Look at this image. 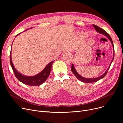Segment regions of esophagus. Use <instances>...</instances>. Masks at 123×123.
<instances>
[{"label": "esophagus", "instance_id": "34e87169", "mask_svg": "<svg viewBox=\"0 0 123 123\" xmlns=\"http://www.w3.org/2000/svg\"><path fill=\"white\" fill-rule=\"evenodd\" d=\"M63 55H68L70 54V51L68 50H65V51H64V52H63Z\"/></svg>", "mask_w": 123, "mask_h": 123}]
</instances>
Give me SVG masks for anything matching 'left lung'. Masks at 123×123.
Returning <instances> with one entry per match:
<instances>
[{"label": "left lung", "instance_id": "8db88e82", "mask_svg": "<svg viewBox=\"0 0 123 123\" xmlns=\"http://www.w3.org/2000/svg\"><path fill=\"white\" fill-rule=\"evenodd\" d=\"M93 26L95 28V30H96V31L97 32H99V33L100 34H102L103 35H105L106 37H107L109 40L111 41L112 44V46H113V59L110 63V65L109 66V67L108 68L107 70H106V71L103 74V75H102L101 76H99V77H96V78H85V77H82V76H81L79 74H78V73L77 72V71L76 70L75 68V67L74 66V64H72V67H71V71L72 72H73V73L74 74V75L76 76V78L78 79L79 80L83 82H84V83H93V82H97V81L102 79L103 78H104V77L105 76V75L107 74V72L108 71L110 68V67L111 64L114 60V44H113V41H112V39L111 37H110V36L109 35V34L107 33V32L106 31H105L104 30H103V29H102L101 28L98 27V26H97L96 25H94L93 24Z\"/></svg>", "mask_w": 123, "mask_h": 123}]
</instances>
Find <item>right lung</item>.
I'll list each match as a JSON object with an SVG mask.
<instances>
[{
	"label": "right lung",
	"instance_id": "obj_1",
	"mask_svg": "<svg viewBox=\"0 0 123 123\" xmlns=\"http://www.w3.org/2000/svg\"><path fill=\"white\" fill-rule=\"evenodd\" d=\"M20 33H21L17 34L16 36V37L20 34ZM12 46V44L11 45V51H10V63L11 67L12 68V70L13 71V72L15 75V77H16V78L19 81H20V82L24 84L28 85V86H39L42 84L43 83H44L45 81H46V80L48 78L49 75H50L52 66V64L54 62V61H52L49 63H48L47 64V65L43 69L42 71H41L38 74L34 76H25L20 73V72H19L15 68L13 64V62L12 61V58H11Z\"/></svg>",
	"mask_w": 123,
	"mask_h": 123
}]
</instances>
